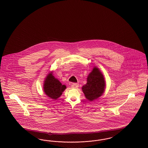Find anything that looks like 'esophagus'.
I'll return each instance as SVG.
<instances>
[{
	"label": "esophagus",
	"mask_w": 148,
	"mask_h": 148,
	"mask_svg": "<svg viewBox=\"0 0 148 148\" xmlns=\"http://www.w3.org/2000/svg\"><path fill=\"white\" fill-rule=\"evenodd\" d=\"M79 86V85L77 83H73L71 85V88H77V87Z\"/></svg>",
	"instance_id": "esophagus-1"
}]
</instances>
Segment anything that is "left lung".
<instances>
[{"mask_svg":"<svg viewBox=\"0 0 148 148\" xmlns=\"http://www.w3.org/2000/svg\"><path fill=\"white\" fill-rule=\"evenodd\" d=\"M106 88V81L101 71L94 67L87 77V83L83 86L82 90L85 98L89 101L96 100L101 96Z\"/></svg>","mask_w":148,"mask_h":148,"instance_id":"1","label":"left lung"}]
</instances>
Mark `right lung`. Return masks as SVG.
Masks as SVG:
<instances>
[{
	"label": "right lung",
	"instance_id": "obj_1",
	"mask_svg": "<svg viewBox=\"0 0 148 148\" xmlns=\"http://www.w3.org/2000/svg\"><path fill=\"white\" fill-rule=\"evenodd\" d=\"M66 88L58 79L54 77L51 72L47 75L44 83V92L50 98L56 100L59 98Z\"/></svg>",
	"mask_w": 148,
	"mask_h": 148
}]
</instances>
